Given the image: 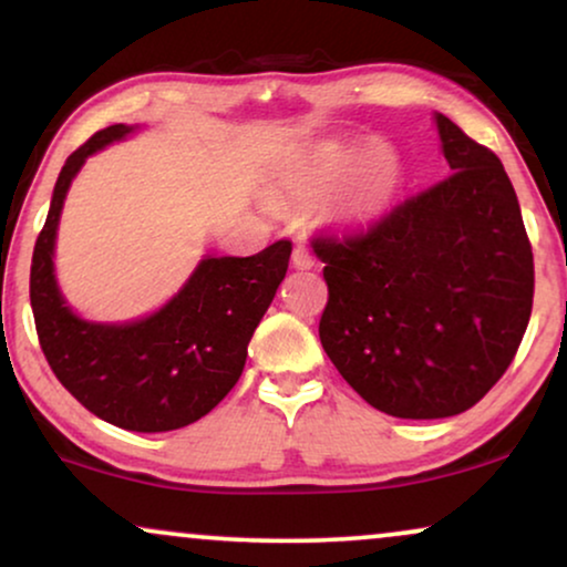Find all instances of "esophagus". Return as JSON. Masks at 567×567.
<instances>
[{"instance_id":"esophagus-1","label":"esophagus","mask_w":567,"mask_h":567,"mask_svg":"<svg viewBox=\"0 0 567 567\" xmlns=\"http://www.w3.org/2000/svg\"><path fill=\"white\" fill-rule=\"evenodd\" d=\"M291 262H293V268L309 270V268H315V255L307 245H297L291 252Z\"/></svg>"}]
</instances>
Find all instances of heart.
Masks as SVG:
<instances>
[{
    "label": "heart",
    "mask_w": 567,
    "mask_h": 567,
    "mask_svg": "<svg viewBox=\"0 0 567 567\" xmlns=\"http://www.w3.org/2000/svg\"><path fill=\"white\" fill-rule=\"evenodd\" d=\"M340 182V212L369 221L384 212L402 185V162L386 144L328 142L305 154L289 173V188L299 196H322Z\"/></svg>",
    "instance_id": "1"
}]
</instances>
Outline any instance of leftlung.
Wrapping results in <instances>:
<instances>
[{
    "label": "left lung",
    "instance_id": "1",
    "mask_svg": "<svg viewBox=\"0 0 567 567\" xmlns=\"http://www.w3.org/2000/svg\"><path fill=\"white\" fill-rule=\"evenodd\" d=\"M452 175L367 229L317 235L324 353L394 417L460 415L506 374L532 317L534 258L501 159L436 115Z\"/></svg>",
    "mask_w": 567,
    "mask_h": 567
}]
</instances>
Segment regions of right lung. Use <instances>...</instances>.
<instances>
[{
  "mask_svg": "<svg viewBox=\"0 0 567 567\" xmlns=\"http://www.w3.org/2000/svg\"><path fill=\"white\" fill-rule=\"evenodd\" d=\"M131 131L123 123L97 131L61 167L35 239L30 307L51 371L92 415L126 431L162 433L196 423L237 384L247 343L289 268L291 243L278 239L250 258L208 255L177 297L138 322L80 320L53 276L61 206L84 159Z\"/></svg>",
  "mask_w": 567,
  "mask_h": 567,
  "instance_id": "1",
  "label": "right lung"
}]
</instances>
